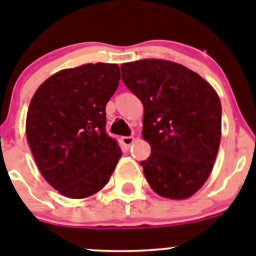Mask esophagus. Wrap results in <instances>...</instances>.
<instances>
[{
	"label": "esophagus",
	"mask_w": 256,
	"mask_h": 256,
	"mask_svg": "<svg viewBox=\"0 0 256 256\" xmlns=\"http://www.w3.org/2000/svg\"><path fill=\"white\" fill-rule=\"evenodd\" d=\"M121 142H122L125 146H130L134 142V136H122L121 138Z\"/></svg>",
	"instance_id": "esophagus-1"
}]
</instances>
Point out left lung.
Listing matches in <instances>:
<instances>
[{"instance_id": "1", "label": "left lung", "mask_w": 256, "mask_h": 256, "mask_svg": "<svg viewBox=\"0 0 256 256\" xmlns=\"http://www.w3.org/2000/svg\"><path fill=\"white\" fill-rule=\"evenodd\" d=\"M121 75L144 106L142 138L152 148L140 162L146 181L168 199L194 195L210 174L220 148L218 94L196 72L164 60L122 64Z\"/></svg>"}]
</instances>
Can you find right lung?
Returning a JSON list of instances; mask_svg holds the SVG:
<instances>
[{
  "label": "right lung",
  "mask_w": 256,
  "mask_h": 256,
  "mask_svg": "<svg viewBox=\"0 0 256 256\" xmlns=\"http://www.w3.org/2000/svg\"><path fill=\"white\" fill-rule=\"evenodd\" d=\"M118 82L116 64H88L56 72L32 98L28 142L46 181L65 196L98 192L122 154L106 131V106Z\"/></svg>",
  "instance_id": "obj_1"
}]
</instances>
